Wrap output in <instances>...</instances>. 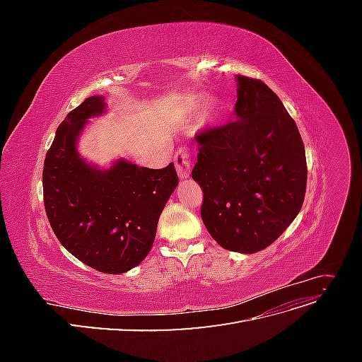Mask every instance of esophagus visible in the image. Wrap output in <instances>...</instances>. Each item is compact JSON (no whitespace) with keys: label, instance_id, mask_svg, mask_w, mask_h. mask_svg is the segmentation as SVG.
Wrapping results in <instances>:
<instances>
[{"label":"esophagus","instance_id":"obj_1","mask_svg":"<svg viewBox=\"0 0 362 362\" xmlns=\"http://www.w3.org/2000/svg\"><path fill=\"white\" fill-rule=\"evenodd\" d=\"M173 164L175 169L178 172V177L181 180H187L190 177V170H192V161H190V154L185 148H180L173 156Z\"/></svg>","mask_w":362,"mask_h":362}]
</instances>
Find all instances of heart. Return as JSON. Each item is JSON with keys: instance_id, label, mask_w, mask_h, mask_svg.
Returning a JSON list of instances; mask_svg holds the SVG:
<instances>
[{"instance_id": "b5f03b06", "label": "heart", "mask_w": 362, "mask_h": 362, "mask_svg": "<svg viewBox=\"0 0 362 362\" xmlns=\"http://www.w3.org/2000/svg\"><path fill=\"white\" fill-rule=\"evenodd\" d=\"M201 104H202V100H201L199 96H194V98H192V100H190V108H192L193 112L198 110V108L201 107ZM201 115H202V117L205 120H210V119L214 117V108L213 107H204Z\"/></svg>"}]
</instances>
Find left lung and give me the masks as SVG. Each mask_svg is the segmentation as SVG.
<instances>
[{
    "label": "left lung",
    "mask_w": 362,
    "mask_h": 362,
    "mask_svg": "<svg viewBox=\"0 0 362 362\" xmlns=\"http://www.w3.org/2000/svg\"><path fill=\"white\" fill-rule=\"evenodd\" d=\"M234 122L196 134L201 217L223 249L242 254L266 249L300 211L306 158L298 125L276 93L261 80L237 75Z\"/></svg>",
    "instance_id": "8db88e82"
}]
</instances>
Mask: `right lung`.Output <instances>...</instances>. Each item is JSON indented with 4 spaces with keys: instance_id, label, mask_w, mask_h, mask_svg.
Here are the masks:
<instances>
[{
    "instance_id": "right-lung-1",
    "label": "right lung",
    "mask_w": 362,
    "mask_h": 362,
    "mask_svg": "<svg viewBox=\"0 0 362 362\" xmlns=\"http://www.w3.org/2000/svg\"><path fill=\"white\" fill-rule=\"evenodd\" d=\"M104 110V98L90 96L59 125L43 163V204L64 249L98 272L117 275L149 254L178 175L172 163L148 169L119 160L108 170L87 164L76 139L87 119Z\"/></svg>"
}]
</instances>
